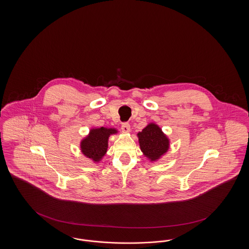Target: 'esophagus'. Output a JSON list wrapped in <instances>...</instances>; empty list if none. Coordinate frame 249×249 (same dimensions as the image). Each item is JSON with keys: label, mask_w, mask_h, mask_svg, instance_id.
<instances>
[{"label": "esophagus", "mask_w": 249, "mask_h": 249, "mask_svg": "<svg viewBox=\"0 0 249 249\" xmlns=\"http://www.w3.org/2000/svg\"><path fill=\"white\" fill-rule=\"evenodd\" d=\"M121 130L123 132H130V124L128 123V122H123L122 124H121Z\"/></svg>", "instance_id": "34e87169"}]
</instances>
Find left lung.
<instances>
[{
    "label": "left lung",
    "mask_w": 249,
    "mask_h": 249,
    "mask_svg": "<svg viewBox=\"0 0 249 249\" xmlns=\"http://www.w3.org/2000/svg\"><path fill=\"white\" fill-rule=\"evenodd\" d=\"M137 136L142 153L151 161L159 160L169 149V139L154 123L148 124Z\"/></svg>",
    "instance_id": "left-lung-1"
}]
</instances>
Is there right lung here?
Here are the masks:
<instances>
[{
	"label": "right lung",
	"mask_w": 249,
	"mask_h": 249,
	"mask_svg": "<svg viewBox=\"0 0 249 249\" xmlns=\"http://www.w3.org/2000/svg\"><path fill=\"white\" fill-rule=\"evenodd\" d=\"M116 129L97 128L91 129L89 134L81 141V151L86 157L98 162L106 155L108 147V138L111 134L117 133Z\"/></svg>",
	"instance_id": "right-lung-1"
}]
</instances>
